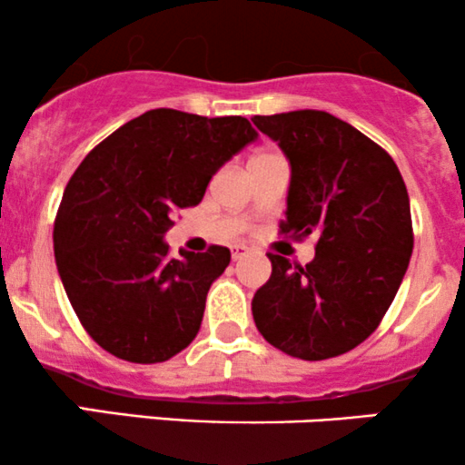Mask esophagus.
I'll return each instance as SVG.
<instances>
[{
	"label": "esophagus",
	"instance_id": "esophagus-1",
	"mask_svg": "<svg viewBox=\"0 0 465 465\" xmlns=\"http://www.w3.org/2000/svg\"><path fill=\"white\" fill-rule=\"evenodd\" d=\"M249 255V247H244V244H233L232 247V258L233 260H242Z\"/></svg>",
	"mask_w": 465,
	"mask_h": 465
}]
</instances>
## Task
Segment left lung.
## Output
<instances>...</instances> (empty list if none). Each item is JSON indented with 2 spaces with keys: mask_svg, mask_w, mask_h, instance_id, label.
Returning <instances> with one entry per match:
<instances>
[{
  "mask_svg": "<svg viewBox=\"0 0 465 465\" xmlns=\"http://www.w3.org/2000/svg\"><path fill=\"white\" fill-rule=\"evenodd\" d=\"M291 165L282 233L314 236L312 262L271 260L251 302L260 334L303 361L345 354L378 328L413 253L407 185L370 137L314 109L251 117Z\"/></svg>",
  "mask_w": 465,
  "mask_h": 465,
  "instance_id": "obj_1",
  "label": "left lung"
}]
</instances>
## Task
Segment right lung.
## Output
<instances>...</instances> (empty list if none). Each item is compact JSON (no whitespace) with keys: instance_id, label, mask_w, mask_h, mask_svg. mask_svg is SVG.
Segmentation results:
<instances>
[{"instance_id":"obj_1","label":"right lung","mask_w":465,"mask_h":465,"mask_svg":"<svg viewBox=\"0 0 465 465\" xmlns=\"http://www.w3.org/2000/svg\"><path fill=\"white\" fill-rule=\"evenodd\" d=\"M258 140L247 117L153 109L100 142L63 192L54 258L89 336L129 362H163L194 341L205 297L232 253L168 255L174 212L199 205L207 183Z\"/></svg>"}]
</instances>
